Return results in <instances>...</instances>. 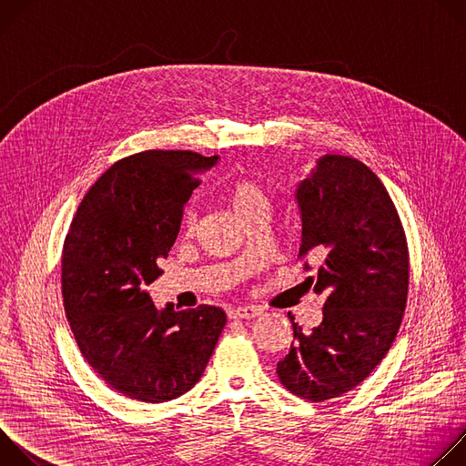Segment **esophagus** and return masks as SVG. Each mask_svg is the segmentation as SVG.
Wrapping results in <instances>:
<instances>
[{"instance_id": "34e87169", "label": "esophagus", "mask_w": 466, "mask_h": 466, "mask_svg": "<svg viewBox=\"0 0 466 466\" xmlns=\"http://www.w3.org/2000/svg\"><path fill=\"white\" fill-rule=\"evenodd\" d=\"M258 315H261V309L256 306H243V308H236L230 311V319H256Z\"/></svg>"}]
</instances>
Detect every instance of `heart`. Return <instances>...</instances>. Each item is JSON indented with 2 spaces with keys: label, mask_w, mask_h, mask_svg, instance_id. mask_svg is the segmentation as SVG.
Instances as JSON below:
<instances>
[{
  "label": "heart",
  "mask_w": 466,
  "mask_h": 466,
  "mask_svg": "<svg viewBox=\"0 0 466 466\" xmlns=\"http://www.w3.org/2000/svg\"><path fill=\"white\" fill-rule=\"evenodd\" d=\"M227 197H228V203H230L232 210L239 218H243L258 208H269L268 193H265V189L258 182H254L250 178H236L228 186ZM195 227H197V212L193 208H187L182 218V228L186 232H193Z\"/></svg>",
  "instance_id": "1"
}]
</instances>
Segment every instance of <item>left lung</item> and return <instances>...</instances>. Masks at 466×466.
<instances>
[{
    "label": "left lung",
    "instance_id": "8db88e82",
    "mask_svg": "<svg viewBox=\"0 0 466 466\" xmlns=\"http://www.w3.org/2000/svg\"><path fill=\"white\" fill-rule=\"evenodd\" d=\"M295 201L299 256L322 258L308 282L324 308L309 334L291 317L295 339L277 374L293 394L324 402L360 385L389 352L406 309L410 252L385 186L356 158L320 157Z\"/></svg>",
    "mask_w": 466,
    "mask_h": 466
}]
</instances>
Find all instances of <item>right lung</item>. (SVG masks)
Segmentation results:
<instances>
[{
	"label": "right lung",
	"mask_w": 466,
	"mask_h": 466,
	"mask_svg": "<svg viewBox=\"0 0 466 466\" xmlns=\"http://www.w3.org/2000/svg\"><path fill=\"white\" fill-rule=\"evenodd\" d=\"M219 157L144 151L88 189L62 250L66 317L83 358L117 392L160 404L203 376L227 324L216 306L158 309L147 293L164 271L198 175Z\"/></svg>",
	"instance_id": "right-lung-1"
}]
</instances>
